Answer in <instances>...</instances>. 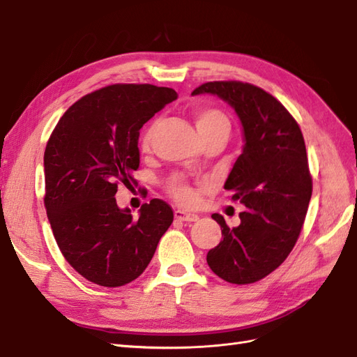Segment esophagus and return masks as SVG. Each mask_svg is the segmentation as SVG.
Wrapping results in <instances>:
<instances>
[{"label":"esophagus","mask_w":357,"mask_h":357,"mask_svg":"<svg viewBox=\"0 0 357 357\" xmlns=\"http://www.w3.org/2000/svg\"><path fill=\"white\" fill-rule=\"evenodd\" d=\"M174 215H176V219H178L180 222H197L199 219L198 214L188 213V211H183V210H176Z\"/></svg>","instance_id":"esophagus-1"}]
</instances>
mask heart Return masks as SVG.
<instances>
[{"label":"heart","instance_id":"obj_1","mask_svg":"<svg viewBox=\"0 0 357 357\" xmlns=\"http://www.w3.org/2000/svg\"><path fill=\"white\" fill-rule=\"evenodd\" d=\"M195 119H197V126H198L199 134L218 131V129H225V131L229 132V129H231L229 119L226 117V114L222 113L220 110L201 109L195 113ZM153 131H155V125H150L147 128V131L144 132V135H143V146L144 147H149L150 142H152ZM172 192H174L176 198L183 204H190L195 201V193H193V190L190 188H188L185 183L180 180L174 181Z\"/></svg>","mask_w":357,"mask_h":357}]
</instances>
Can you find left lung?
Wrapping results in <instances>:
<instances>
[{"mask_svg": "<svg viewBox=\"0 0 357 357\" xmlns=\"http://www.w3.org/2000/svg\"><path fill=\"white\" fill-rule=\"evenodd\" d=\"M204 93L228 102L241 122L243 152L225 189L245 207L235 228L211 215L222 240L207 264L225 282L255 283L284 262L304 225L312 190L304 137L283 104L257 86L210 82L192 92Z\"/></svg>", "mask_w": 357, "mask_h": 357, "instance_id": "8db88e82", "label": "left lung"}]
</instances>
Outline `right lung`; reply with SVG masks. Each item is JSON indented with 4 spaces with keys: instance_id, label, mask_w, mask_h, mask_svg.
<instances>
[{
    "instance_id": "1",
    "label": "right lung",
    "mask_w": 357,
    "mask_h": 357,
    "mask_svg": "<svg viewBox=\"0 0 357 357\" xmlns=\"http://www.w3.org/2000/svg\"><path fill=\"white\" fill-rule=\"evenodd\" d=\"M177 92L153 84H113L63 113L45 152V205L67 262L89 282L119 287L143 274L174 219L162 199L134 219L116 202L117 183L134 180L139 129Z\"/></svg>"
}]
</instances>
